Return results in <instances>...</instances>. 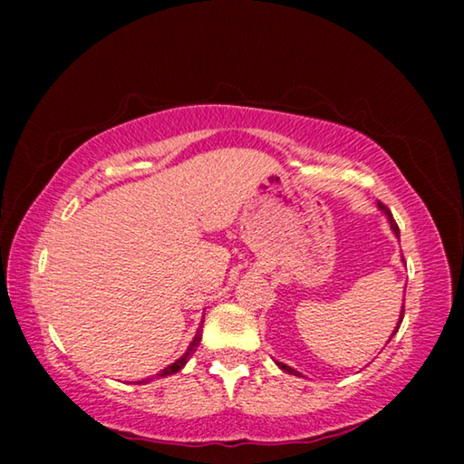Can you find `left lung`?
Here are the masks:
<instances>
[{
	"instance_id": "1",
	"label": "left lung",
	"mask_w": 464,
	"mask_h": 464,
	"mask_svg": "<svg viewBox=\"0 0 464 464\" xmlns=\"http://www.w3.org/2000/svg\"><path fill=\"white\" fill-rule=\"evenodd\" d=\"M379 207H381V210H384V215H387L389 217V223H391V229L392 231H395V235H397V237H399V227H397V223H395V218H392V215H391V210L387 208V207H384V204L382 202H379ZM403 313H405V307L401 309V317H399V325H401V321H403ZM399 325H397V329H399ZM397 329H395V332H397ZM395 332H392V334H395ZM280 368H282V371H285V372H288V374H295V376H301V374H298L296 371H295V368H290V366H286V364H282V362H276Z\"/></svg>"
}]
</instances>
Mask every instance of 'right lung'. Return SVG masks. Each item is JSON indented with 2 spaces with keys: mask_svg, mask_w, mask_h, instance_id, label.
Here are the masks:
<instances>
[{
  "mask_svg": "<svg viewBox=\"0 0 464 464\" xmlns=\"http://www.w3.org/2000/svg\"><path fill=\"white\" fill-rule=\"evenodd\" d=\"M200 340H202V325H200V329H198V332H196V335H194V340H192V343H190V348H188V350H186V354H184L182 358H179V360H176V362H174V364H171V366H168V368H163V371H161V372H157L155 376H169V374H176L178 371H182V368H184V364L188 362V360H190V358L194 356V352H196V348H198V343H200ZM149 381H151V379L139 381L137 384H143V382H149Z\"/></svg>",
  "mask_w": 464,
  "mask_h": 464,
  "instance_id": "right-lung-1",
  "label": "right lung"
}]
</instances>
